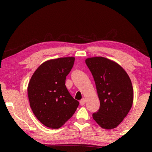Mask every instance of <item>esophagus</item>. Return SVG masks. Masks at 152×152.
<instances>
[{
  "mask_svg": "<svg viewBox=\"0 0 152 152\" xmlns=\"http://www.w3.org/2000/svg\"><path fill=\"white\" fill-rule=\"evenodd\" d=\"M85 102H86V99H82L81 101H80V105L83 106V105L85 104Z\"/></svg>",
  "mask_w": 152,
  "mask_h": 152,
  "instance_id": "obj_1",
  "label": "esophagus"
}]
</instances>
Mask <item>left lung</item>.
Segmentation results:
<instances>
[{"mask_svg": "<svg viewBox=\"0 0 152 152\" xmlns=\"http://www.w3.org/2000/svg\"><path fill=\"white\" fill-rule=\"evenodd\" d=\"M100 101L99 110L93 118L105 129L115 128L124 120L133 102V88L129 76L113 61L102 57L88 58Z\"/></svg>", "mask_w": 152, "mask_h": 152, "instance_id": "8db88e82", "label": "left lung"}]
</instances>
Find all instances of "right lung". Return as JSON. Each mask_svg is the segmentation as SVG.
Here are the masks:
<instances>
[{"mask_svg":"<svg viewBox=\"0 0 152 152\" xmlns=\"http://www.w3.org/2000/svg\"><path fill=\"white\" fill-rule=\"evenodd\" d=\"M74 60V57H69L46 61L36 70L28 83L27 93L32 110L49 128L62 127L79 105L65 86L66 77Z\"/></svg>","mask_w":152,"mask_h":152,"instance_id":"obj_1","label":"right lung"}]
</instances>
